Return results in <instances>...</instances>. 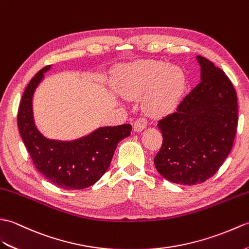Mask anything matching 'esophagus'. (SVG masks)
Masks as SVG:
<instances>
[{
  "instance_id": "1",
  "label": "esophagus",
  "mask_w": 249,
  "mask_h": 249,
  "mask_svg": "<svg viewBox=\"0 0 249 249\" xmlns=\"http://www.w3.org/2000/svg\"><path fill=\"white\" fill-rule=\"evenodd\" d=\"M147 124H148V121H147V119H146L145 117L137 118V119L135 120L134 126H133L134 131H135V132H142V131L147 126Z\"/></svg>"
}]
</instances>
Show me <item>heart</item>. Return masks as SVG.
Segmentation results:
<instances>
[{
	"instance_id": "b5f03b06",
	"label": "heart",
	"mask_w": 249,
	"mask_h": 249,
	"mask_svg": "<svg viewBox=\"0 0 249 249\" xmlns=\"http://www.w3.org/2000/svg\"><path fill=\"white\" fill-rule=\"evenodd\" d=\"M185 85V75L177 66L159 60H142L121 68L117 74L118 91L125 98L143 96L152 114L173 109Z\"/></svg>"
}]
</instances>
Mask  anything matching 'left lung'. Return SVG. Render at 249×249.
I'll list each match as a JSON object with an SVG mask.
<instances>
[{"label":"left lung","instance_id":"obj_1","mask_svg":"<svg viewBox=\"0 0 249 249\" xmlns=\"http://www.w3.org/2000/svg\"><path fill=\"white\" fill-rule=\"evenodd\" d=\"M197 60L200 83L158 123L163 142L154 165L165 179L182 185L202 183L216 174L231 151L237 126L232 83L209 59Z\"/></svg>","mask_w":249,"mask_h":249}]
</instances>
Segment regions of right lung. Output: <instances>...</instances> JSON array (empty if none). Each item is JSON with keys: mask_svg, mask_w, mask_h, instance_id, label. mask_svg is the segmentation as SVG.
I'll return each mask as SVG.
<instances>
[{"mask_svg": "<svg viewBox=\"0 0 249 249\" xmlns=\"http://www.w3.org/2000/svg\"><path fill=\"white\" fill-rule=\"evenodd\" d=\"M51 65L38 71L22 96L18 128L36 169L64 190L91 186L106 174L118 142L131 134L132 125L102 126L81 139L56 141L43 136L33 116V96Z\"/></svg>", "mask_w": 249, "mask_h": 249, "instance_id": "1", "label": "right lung"}]
</instances>
